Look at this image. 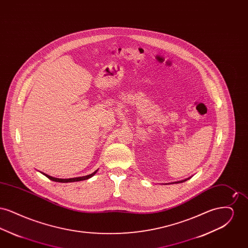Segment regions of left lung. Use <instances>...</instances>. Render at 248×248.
<instances>
[{"label": "left lung", "mask_w": 248, "mask_h": 248, "mask_svg": "<svg viewBox=\"0 0 248 248\" xmlns=\"http://www.w3.org/2000/svg\"><path fill=\"white\" fill-rule=\"evenodd\" d=\"M189 178H190V177H189ZM189 178H186V179H183V180H179V181H177V182H173V183H169V184H175V183H182V182H184V181L188 180Z\"/></svg>", "instance_id": "8db88e82"}]
</instances>
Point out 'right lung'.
<instances>
[{
	"label": "right lung",
	"mask_w": 248,
	"mask_h": 248,
	"mask_svg": "<svg viewBox=\"0 0 248 248\" xmlns=\"http://www.w3.org/2000/svg\"><path fill=\"white\" fill-rule=\"evenodd\" d=\"M98 170V169H97ZM97 170H95L94 173L90 174V175H87V176H83V177H72V178H58V177H51L46 173H43L41 172L43 175H45L46 177H48L49 179L53 180V181H56V182H61V183H68V182H75V181H81V180H85V179H88L90 177H93L94 174L97 172Z\"/></svg>",
	"instance_id": "1"
}]
</instances>
